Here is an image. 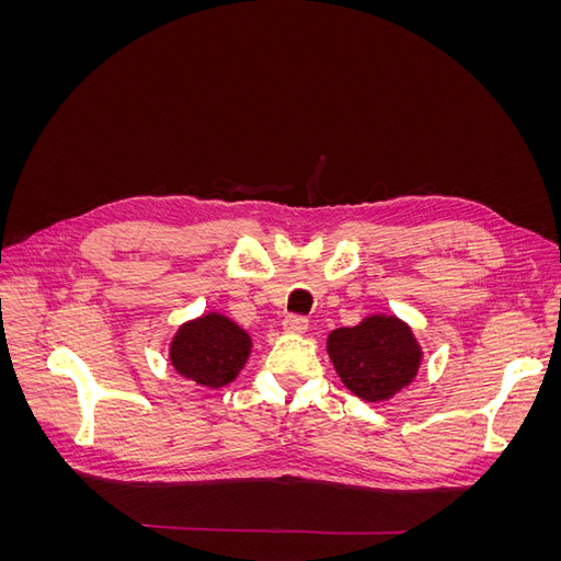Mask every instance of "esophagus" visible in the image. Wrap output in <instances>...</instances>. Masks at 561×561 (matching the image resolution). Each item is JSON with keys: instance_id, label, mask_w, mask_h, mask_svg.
I'll return each mask as SVG.
<instances>
[{"instance_id": "esophagus-1", "label": "esophagus", "mask_w": 561, "mask_h": 561, "mask_svg": "<svg viewBox=\"0 0 561 561\" xmlns=\"http://www.w3.org/2000/svg\"><path fill=\"white\" fill-rule=\"evenodd\" d=\"M283 330L287 334H304L309 330V320L304 316H285L283 320Z\"/></svg>"}]
</instances>
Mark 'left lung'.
<instances>
[{"instance_id": "8db88e82", "label": "left lung", "mask_w": 561, "mask_h": 561, "mask_svg": "<svg viewBox=\"0 0 561 561\" xmlns=\"http://www.w3.org/2000/svg\"><path fill=\"white\" fill-rule=\"evenodd\" d=\"M328 355L353 396L383 402L414 381L423 351L407 322L377 313L353 328L332 330Z\"/></svg>"}]
</instances>
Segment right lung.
I'll return each mask as SVG.
<instances>
[{
  "label": "right lung",
  "mask_w": 561,
  "mask_h": 561,
  "mask_svg": "<svg viewBox=\"0 0 561 561\" xmlns=\"http://www.w3.org/2000/svg\"><path fill=\"white\" fill-rule=\"evenodd\" d=\"M252 348L250 334L222 313H206L184 322L171 342V365L184 379L206 388L231 383Z\"/></svg>",
  "instance_id": "right-lung-1"
}]
</instances>
